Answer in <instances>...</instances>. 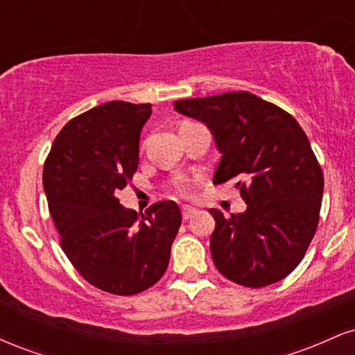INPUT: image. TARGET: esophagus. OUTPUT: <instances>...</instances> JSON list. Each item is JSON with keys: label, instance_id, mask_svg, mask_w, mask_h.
I'll return each instance as SVG.
<instances>
[{"label": "esophagus", "instance_id": "esophagus-1", "mask_svg": "<svg viewBox=\"0 0 355 355\" xmlns=\"http://www.w3.org/2000/svg\"><path fill=\"white\" fill-rule=\"evenodd\" d=\"M197 209H195V207H189V205H185L182 209V217H183V220H189V218H191L193 217L195 214H197Z\"/></svg>", "mask_w": 355, "mask_h": 355}]
</instances>
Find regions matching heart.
Wrapping results in <instances>:
<instances>
[{
  "mask_svg": "<svg viewBox=\"0 0 355 355\" xmlns=\"http://www.w3.org/2000/svg\"><path fill=\"white\" fill-rule=\"evenodd\" d=\"M175 191H177L178 195H190L191 193V185L189 182L182 180V182H177L175 183Z\"/></svg>",
  "mask_w": 355,
  "mask_h": 355,
  "instance_id": "b5f03b06",
  "label": "heart"
}]
</instances>
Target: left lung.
I'll list each match as a JSON object with an SVG mask.
<instances>
[{
	"label": "left lung",
	"mask_w": 355,
	"mask_h": 355,
	"mask_svg": "<svg viewBox=\"0 0 355 355\" xmlns=\"http://www.w3.org/2000/svg\"><path fill=\"white\" fill-rule=\"evenodd\" d=\"M173 107L209 126L222 153L214 183L234 180L247 203L230 217L209 210L217 270L254 288L285 279L311 245L324 191L305 132L285 110L248 92L178 100Z\"/></svg>",
	"instance_id": "left-lung-1"
}]
</instances>
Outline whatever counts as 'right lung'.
<instances>
[{
	"label": "right lung",
	"mask_w": 355,
	"mask_h": 355,
	"mask_svg": "<svg viewBox=\"0 0 355 355\" xmlns=\"http://www.w3.org/2000/svg\"><path fill=\"white\" fill-rule=\"evenodd\" d=\"M150 103L108 101L61 128L44 162L43 187L60 243L87 282L135 295L165 274L182 214L172 200L145 214L125 209L116 191L138 168Z\"/></svg>",
	"instance_id": "right-lung-1"
}]
</instances>
